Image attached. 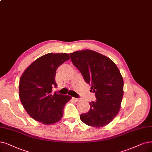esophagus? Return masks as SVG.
Returning <instances> with one entry per match:
<instances>
[{
	"instance_id": "1",
	"label": "esophagus",
	"mask_w": 152,
	"mask_h": 152,
	"mask_svg": "<svg viewBox=\"0 0 152 152\" xmlns=\"http://www.w3.org/2000/svg\"><path fill=\"white\" fill-rule=\"evenodd\" d=\"M72 99H74V101H75V102H79V101H80V99H79V98H72Z\"/></svg>"
}]
</instances>
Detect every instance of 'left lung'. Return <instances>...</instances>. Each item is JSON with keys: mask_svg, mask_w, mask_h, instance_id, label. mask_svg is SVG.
Returning a JSON list of instances; mask_svg holds the SVG:
<instances>
[{"mask_svg": "<svg viewBox=\"0 0 152 152\" xmlns=\"http://www.w3.org/2000/svg\"><path fill=\"white\" fill-rule=\"evenodd\" d=\"M69 55L96 99L89 103L88 112L80 115L81 120L96 128L108 125L120 111L123 96L124 82L119 69L107 56L92 50H77Z\"/></svg>", "mask_w": 152, "mask_h": 152, "instance_id": "1", "label": "left lung"}]
</instances>
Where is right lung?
I'll list each match as a JSON object with an SVG mask.
<instances>
[{"label":"right lung","instance_id":"obj_1","mask_svg":"<svg viewBox=\"0 0 152 152\" xmlns=\"http://www.w3.org/2000/svg\"><path fill=\"white\" fill-rule=\"evenodd\" d=\"M67 53H48L28 66L19 80L20 102L29 115L44 125L58 122L63 116L65 104L71 99L68 95L52 93L58 67L69 60Z\"/></svg>","mask_w":152,"mask_h":152}]
</instances>
